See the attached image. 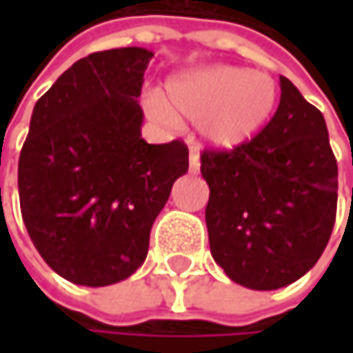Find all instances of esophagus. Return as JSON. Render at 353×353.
<instances>
[{"mask_svg":"<svg viewBox=\"0 0 353 353\" xmlns=\"http://www.w3.org/2000/svg\"><path fill=\"white\" fill-rule=\"evenodd\" d=\"M188 170H190V174H196L200 170V159H198V151H194V149L188 155Z\"/></svg>","mask_w":353,"mask_h":353,"instance_id":"esophagus-1","label":"esophagus"}]
</instances>
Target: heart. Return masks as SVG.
<instances>
[{"instance_id":"1","label":"heart","mask_w":353,"mask_h":353,"mask_svg":"<svg viewBox=\"0 0 353 353\" xmlns=\"http://www.w3.org/2000/svg\"><path fill=\"white\" fill-rule=\"evenodd\" d=\"M277 86L263 72L237 66H204L172 76L165 96H147L153 116L172 125L176 117L200 121L204 141L216 149H236L253 139L275 110Z\"/></svg>"}]
</instances>
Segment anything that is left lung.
Wrapping results in <instances>:
<instances>
[{
	"instance_id": "1",
	"label": "left lung",
	"mask_w": 353,
	"mask_h": 353,
	"mask_svg": "<svg viewBox=\"0 0 353 353\" xmlns=\"http://www.w3.org/2000/svg\"><path fill=\"white\" fill-rule=\"evenodd\" d=\"M275 116L232 151H204L214 261L234 283L275 291L308 273L332 234L338 165L324 116L281 76Z\"/></svg>"
}]
</instances>
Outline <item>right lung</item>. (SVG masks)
<instances>
[{"label": "right lung", "mask_w": 353, "mask_h": 353, "mask_svg": "<svg viewBox=\"0 0 353 353\" xmlns=\"http://www.w3.org/2000/svg\"><path fill=\"white\" fill-rule=\"evenodd\" d=\"M151 59L141 47L92 52L33 108L21 216L48 267L76 285H114L141 267L151 225L188 170L183 141L141 137L137 98Z\"/></svg>", "instance_id": "right-lung-1"}]
</instances>
